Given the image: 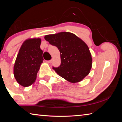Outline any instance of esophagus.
<instances>
[{
  "instance_id": "obj_1",
  "label": "esophagus",
  "mask_w": 122,
  "mask_h": 122,
  "mask_svg": "<svg viewBox=\"0 0 122 122\" xmlns=\"http://www.w3.org/2000/svg\"><path fill=\"white\" fill-rule=\"evenodd\" d=\"M51 62H52V60H51L47 61V63H51Z\"/></svg>"
}]
</instances>
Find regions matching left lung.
Returning a JSON list of instances; mask_svg holds the SVG:
<instances>
[{
  "mask_svg": "<svg viewBox=\"0 0 122 122\" xmlns=\"http://www.w3.org/2000/svg\"><path fill=\"white\" fill-rule=\"evenodd\" d=\"M45 39L60 52V66L53 67L59 75L71 83H77L88 75L92 67V57L83 40L66 32L47 35Z\"/></svg>",
  "mask_w": 122,
  "mask_h": 122,
  "instance_id": "1",
  "label": "left lung"
}]
</instances>
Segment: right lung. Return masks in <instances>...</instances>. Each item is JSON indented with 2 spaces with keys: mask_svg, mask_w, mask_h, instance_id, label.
<instances>
[{
  "mask_svg": "<svg viewBox=\"0 0 122 122\" xmlns=\"http://www.w3.org/2000/svg\"><path fill=\"white\" fill-rule=\"evenodd\" d=\"M41 39H29L21 45L14 65V76L23 86L34 83L37 73L43 62V51L40 49Z\"/></svg>",
  "mask_w": 122,
  "mask_h": 122,
  "instance_id": "1",
  "label": "right lung"
}]
</instances>
